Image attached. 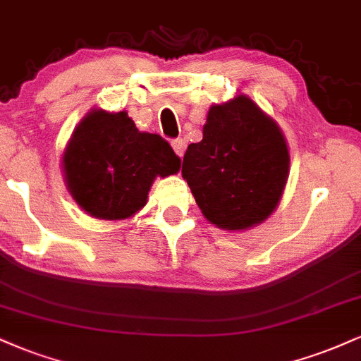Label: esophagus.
I'll return each mask as SVG.
<instances>
[{
    "label": "esophagus",
    "instance_id": "1",
    "mask_svg": "<svg viewBox=\"0 0 361 361\" xmlns=\"http://www.w3.org/2000/svg\"><path fill=\"white\" fill-rule=\"evenodd\" d=\"M171 146H173V149H175V153L180 156H183L185 154V149H186V141L183 137H178V139H175V141L171 142Z\"/></svg>",
    "mask_w": 361,
    "mask_h": 361
}]
</instances>
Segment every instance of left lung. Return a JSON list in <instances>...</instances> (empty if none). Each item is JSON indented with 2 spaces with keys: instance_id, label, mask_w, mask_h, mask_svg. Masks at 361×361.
I'll return each instance as SVG.
<instances>
[{
  "instance_id": "obj_1",
  "label": "left lung",
  "mask_w": 361,
  "mask_h": 361,
  "mask_svg": "<svg viewBox=\"0 0 361 361\" xmlns=\"http://www.w3.org/2000/svg\"><path fill=\"white\" fill-rule=\"evenodd\" d=\"M289 163L276 121L249 95L237 94L208 109L203 139L188 146L181 175L208 222L244 232L279 205Z\"/></svg>"
}]
</instances>
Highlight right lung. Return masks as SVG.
Masks as SVG:
<instances>
[{
  "label": "right lung",
  "instance_id": "1",
  "mask_svg": "<svg viewBox=\"0 0 361 361\" xmlns=\"http://www.w3.org/2000/svg\"><path fill=\"white\" fill-rule=\"evenodd\" d=\"M180 166L171 146L158 134L139 131L126 111H90L62 154L71 197L87 215L111 222L136 215L156 178L176 175Z\"/></svg>",
  "mask_w": 361,
  "mask_h": 361
}]
</instances>
